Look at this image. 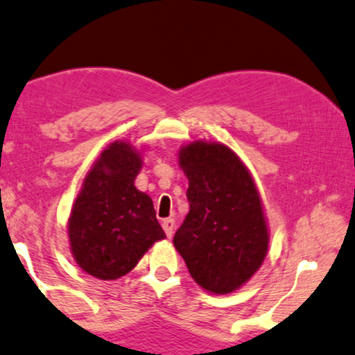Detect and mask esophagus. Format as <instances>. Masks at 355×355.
Segmentation results:
<instances>
[{"label": "esophagus", "mask_w": 355, "mask_h": 355, "mask_svg": "<svg viewBox=\"0 0 355 355\" xmlns=\"http://www.w3.org/2000/svg\"><path fill=\"white\" fill-rule=\"evenodd\" d=\"M162 227H164L166 237L170 239L173 232H174V220L173 218H165L164 221H162Z\"/></svg>", "instance_id": "1"}]
</instances>
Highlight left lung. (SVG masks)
Masks as SVG:
<instances>
[{"mask_svg": "<svg viewBox=\"0 0 355 355\" xmlns=\"http://www.w3.org/2000/svg\"><path fill=\"white\" fill-rule=\"evenodd\" d=\"M189 178V215L174 248L204 290L226 295L256 272L268 251V229L250 171L227 146L190 143L179 153Z\"/></svg>", "mask_w": 355, "mask_h": 355, "instance_id": "1", "label": "left lung"}]
</instances>
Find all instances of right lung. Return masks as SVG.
<instances>
[{"label":"right lung","instance_id":"add662e5","mask_svg":"<svg viewBox=\"0 0 355 355\" xmlns=\"http://www.w3.org/2000/svg\"><path fill=\"white\" fill-rule=\"evenodd\" d=\"M141 160L115 141L93 165L68 220L73 257L90 276L118 279L134 268L154 241L165 239L151 198L134 179Z\"/></svg>","mask_w":355,"mask_h":355}]
</instances>
